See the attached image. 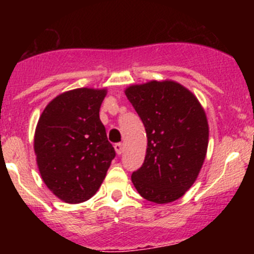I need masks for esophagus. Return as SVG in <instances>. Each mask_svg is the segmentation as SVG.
Returning <instances> with one entry per match:
<instances>
[{
    "instance_id": "1",
    "label": "esophagus",
    "mask_w": 254,
    "mask_h": 254,
    "mask_svg": "<svg viewBox=\"0 0 254 254\" xmlns=\"http://www.w3.org/2000/svg\"><path fill=\"white\" fill-rule=\"evenodd\" d=\"M114 148H115V152H117L118 155H122L123 150H124V145H123L122 142H118L114 145Z\"/></svg>"
}]
</instances>
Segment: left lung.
<instances>
[{
	"label": "left lung",
	"mask_w": 254,
	"mask_h": 254,
	"mask_svg": "<svg viewBox=\"0 0 254 254\" xmlns=\"http://www.w3.org/2000/svg\"><path fill=\"white\" fill-rule=\"evenodd\" d=\"M147 136L145 161L131 181L146 200L166 204L195 182L205 160L209 127L191 92L173 81H151L125 91Z\"/></svg>",
	"instance_id": "1"
}]
</instances>
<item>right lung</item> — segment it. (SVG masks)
Listing matches in <instances>:
<instances>
[{"label": "right lung", "mask_w": 254, "mask_h": 254, "mask_svg": "<svg viewBox=\"0 0 254 254\" xmlns=\"http://www.w3.org/2000/svg\"><path fill=\"white\" fill-rule=\"evenodd\" d=\"M106 89L77 88L48 104L38 122L34 151L47 187L77 204L96 194L115 151L99 119Z\"/></svg>", "instance_id": "1"}]
</instances>
